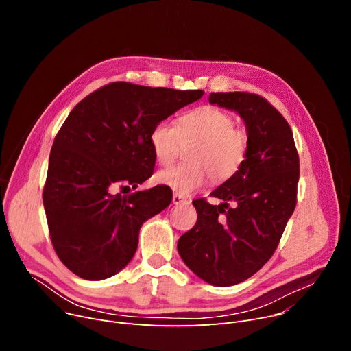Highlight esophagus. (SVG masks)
I'll return each mask as SVG.
<instances>
[{"label": "esophagus", "instance_id": "obj_1", "mask_svg": "<svg viewBox=\"0 0 351 351\" xmlns=\"http://www.w3.org/2000/svg\"><path fill=\"white\" fill-rule=\"evenodd\" d=\"M172 202H173V205H182V204H189L191 200H189L188 197H185V196L175 193V195L172 196Z\"/></svg>", "mask_w": 351, "mask_h": 351}]
</instances>
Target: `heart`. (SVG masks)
I'll list each match as a JSON object with an SVG mask.
<instances>
[{"instance_id":"b5f03b06","label":"heart","mask_w":351,"mask_h":351,"mask_svg":"<svg viewBox=\"0 0 351 351\" xmlns=\"http://www.w3.org/2000/svg\"><path fill=\"white\" fill-rule=\"evenodd\" d=\"M149 145L156 162L169 166L182 145H192L186 159L155 176L159 185L180 195L197 191L206 182L220 183L234 176L247 155V136L236 129L234 118L215 106L196 108L182 115L176 125L168 121L156 123L149 134Z\"/></svg>"}]
</instances>
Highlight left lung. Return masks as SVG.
<instances>
[{"instance_id": "left-lung-1", "label": "left lung", "mask_w": 351, "mask_h": 351, "mask_svg": "<svg viewBox=\"0 0 351 351\" xmlns=\"http://www.w3.org/2000/svg\"><path fill=\"white\" fill-rule=\"evenodd\" d=\"M209 102L241 117L247 155L239 172L205 199L192 204L196 225L182 234L178 252L209 285L226 287L259 271L279 245L296 208L300 175L293 132L278 109L249 92H212Z\"/></svg>"}]
</instances>
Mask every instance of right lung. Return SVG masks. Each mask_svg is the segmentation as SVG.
<instances>
[{"mask_svg":"<svg viewBox=\"0 0 351 351\" xmlns=\"http://www.w3.org/2000/svg\"><path fill=\"white\" fill-rule=\"evenodd\" d=\"M204 94L112 82L71 110L52 145L43 200L52 246L72 273L104 280L131 262L141 226L171 205L172 191H112L152 176V128Z\"/></svg>","mask_w":351,"mask_h":351,"instance_id":"right-lung-1","label":"right lung"}]
</instances>
